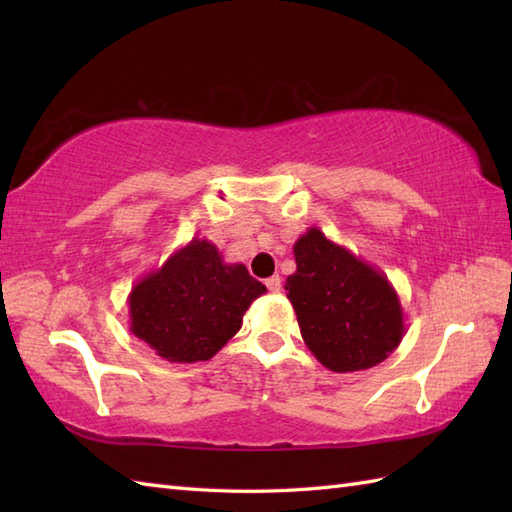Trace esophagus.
<instances>
[{"label": "esophagus", "mask_w": 512, "mask_h": 512, "mask_svg": "<svg viewBox=\"0 0 512 512\" xmlns=\"http://www.w3.org/2000/svg\"><path fill=\"white\" fill-rule=\"evenodd\" d=\"M266 286L270 292H281V277L279 275H273L266 279Z\"/></svg>", "instance_id": "obj_1"}]
</instances>
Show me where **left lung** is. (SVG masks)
Returning a JSON list of instances; mask_svg holds the SVG:
<instances>
[{"mask_svg":"<svg viewBox=\"0 0 512 512\" xmlns=\"http://www.w3.org/2000/svg\"><path fill=\"white\" fill-rule=\"evenodd\" d=\"M292 253L297 270L286 279V297L317 361L339 374L383 363L405 336V314L387 275L317 226Z\"/></svg>","mask_w":512,"mask_h":512,"instance_id":"8db88e82","label":"left lung"}]
</instances>
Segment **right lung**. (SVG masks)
I'll return each mask as SVG.
<instances>
[{
    "label": "right lung",
    "instance_id": "1",
    "mask_svg": "<svg viewBox=\"0 0 512 512\" xmlns=\"http://www.w3.org/2000/svg\"><path fill=\"white\" fill-rule=\"evenodd\" d=\"M266 286L193 237L129 292V330L169 363L209 361L242 328Z\"/></svg>",
    "mask_w": 512,
    "mask_h": 512
}]
</instances>
